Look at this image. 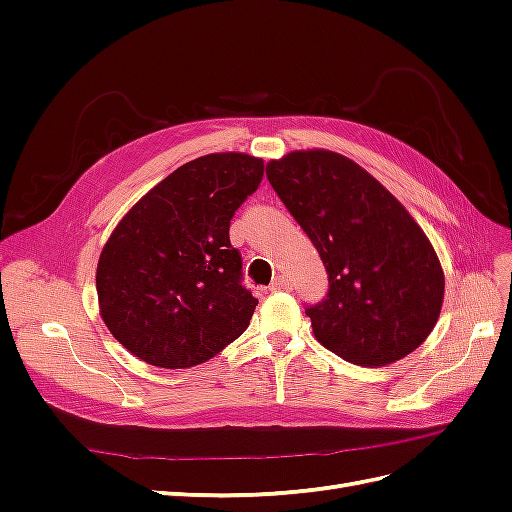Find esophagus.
I'll return each instance as SVG.
<instances>
[{
    "label": "esophagus",
    "instance_id": "1",
    "mask_svg": "<svg viewBox=\"0 0 512 512\" xmlns=\"http://www.w3.org/2000/svg\"><path fill=\"white\" fill-rule=\"evenodd\" d=\"M290 286H292V284H290V280H288L286 275H277L275 280L271 282V286H269V288H271L273 292H277V290H288Z\"/></svg>",
    "mask_w": 512,
    "mask_h": 512
}]
</instances>
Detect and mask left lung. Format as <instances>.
I'll list each match as a JSON object with an SVG mask.
<instances>
[{
	"label": "left lung",
	"instance_id": "8db88e82",
	"mask_svg": "<svg viewBox=\"0 0 512 512\" xmlns=\"http://www.w3.org/2000/svg\"><path fill=\"white\" fill-rule=\"evenodd\" d=\"M267 179L329 275L307 305L318 342L363 367L404 359L436 327L444 273L429 239L367 170L333 151H294Z\"/></svg>",
	"mask_w": 512,
	"mask_h": 512
}]
</instances>
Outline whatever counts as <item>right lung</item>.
Here are the masks:
<instances>
[{
	"label": "right lung",
	"instance_id": "right-lung-1",
	"mask_svg": "<svg viewBox=\"0 0 512 512\" xmlns=\"http://www.w3.org/2000/svg\"><path fill=\"white\" fill-rule=\"evenodd\" d=\"M245 153L179 166L145 194L100 254L96 288L108 331L138 359L166 369L209 361L247 329L258 299L228 230L262 181Z\"/></svg>",
	"mask_w": 512,
	"mask_h": 512
}]
</instances>
